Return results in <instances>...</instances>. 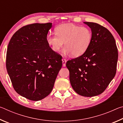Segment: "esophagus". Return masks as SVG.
Returning <instances> with one entry per match:
<instances>
[{"instance_id":"esophagus-1","label":"esophagus","mask_w":123,"mask_h":123,"mask_svg":"<svg viewBox=\"0 0 123 123\" xmlns=\"http://www.w3.org/2000/svg\"><path fill=\"white\" fill-rule=\"evenodd\" d=\"M62 65H63V67H65L66 66V63L67 62L66 60L64 59H63L62 60Z\"/></svg>"}]
</instances>
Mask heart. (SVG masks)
I'll return each mask as SVG.
<instances>
[{"mask_svg":"<svg viewBox=\"0 0 123 123\" xmlns=\"http://www.w3.org/2000/svg\"><path fill=\"white\" fill-rule=\"evenodd\" d=\"M56 35L49 34L46 41L54 51H60L64 42L63 53L78 57L86 52L92 43V33L86 27L74 24H62L55 29Z\"/></svg>","mask_w":123,"mask_h":123,"instance_id":"b5f03b06","label":"heart"}]
</instances>
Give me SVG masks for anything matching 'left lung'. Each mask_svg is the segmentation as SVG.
<instances>
[{"instance_id": "1", "label": "left lung", "mask_w": 123, "mask_h": 123, "mask_svg": "<svg viewBox=\"0 0 123 123\" xmlns=\"http://www.w3.org/2000/svg\"><path fill=\"white\" fill-rule=\"evenodd\" d=\"M91 29L92 41L81 56L67 62L70 84L78 94L92 97L101 94L116 73L118 49L113 35L95 23L84 22Z\"/></svg>"}]
</instances>
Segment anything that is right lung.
Here are the masks:
<instances>
[{"mask_svg": "<svg viewBox=\"0 0 123 123\" xmlns=\"http://www.w3.org/2000/svg\"><path fill=\"white\" fill-rule=\"evenodd\" d=\"M51 27V23L24 26L8 45L7 73L16 92L30 100H41L50 93L62 67V57L46 41Z\"/></svg>", "mask_w": 123, "mask_h": 123, "instance_id": "1", "label": "right lung"}]
</instances>
